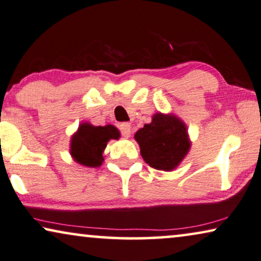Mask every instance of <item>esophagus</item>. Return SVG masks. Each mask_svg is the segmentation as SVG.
Returning <instances> with one entry per match:
<instances>
[{
  "instance_id": "esophagus-1",
  "label": "esophagus",
  "mask_w": 261,
  "mask_h": 261,
  "mask_svg": "<svg viewBox=\"0 0 261 261\" xmlns=\"http://www.w3.org/2000/svg\"><path fill=\"white\" fill-rule=\"evenodd\" d=\"M119 130L122 132V135L124 137H130L131 136V125L129 123H122L119 125Z\"/></svg>"
}]
</instances>
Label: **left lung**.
<instances>
[{
	"mask_svg": "<svg viewBox=\"0 0 261 261\" xmlns=\"http://www.w3.org/2000/svg\"><path fill=\"white\" fill-rule=\"evenodd\" d=\"M143 160L157 170L171 171L178 167L190 149L186 124L174 115L156 113L135 135Z\"/></svg>",
	"mask_w": 261,
	"mask_h": 261,
	"instance_id": "8db88e82",
	"label": "left lung"
}]
</instances>
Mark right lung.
I'll list each match as a JSON object with an SVG mask.
<instances>
[{
  "label": "right lung",
  "instance_id": "right-lung-1",
  "mask_svg": "<svg viewBox=\"0 0 261 261\" xmlns=\"http://www.w3.org/2000/svg\"><path fill=\"white\" fill-rule=\"evenodd\" d=\"M120 132L113 125L93 126L82 123L71 138V155L75 162L85 167L101 166L102 152L110 139H118Z\"/></svg>",
  "mask_w": 261,
  "mask_h": 261
}]
</instances>
